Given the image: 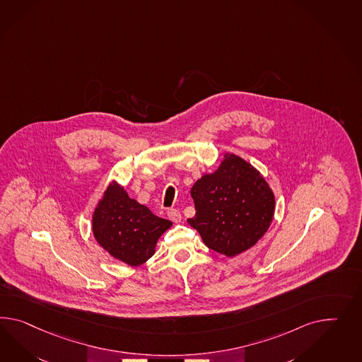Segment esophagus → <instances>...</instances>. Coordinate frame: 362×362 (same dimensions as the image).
<instances>
[{"instance_id": "34e87169", "label": "esophagus", "mask_w": 362, "mask_h": 362, "mask_svg": "<svg viewBox=\"0 0 362 362\" xmlns=\"http://www.w3.org/2000/svg\"><path fill=\"white\" fill-rule=\"evenodd\" d=\"M167 216H168V218L173 221V223H180L182 221V214L177 211V209H168L167 211Z\"/></svg>"}]
</instances>
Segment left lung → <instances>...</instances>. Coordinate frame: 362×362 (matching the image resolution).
Listing matches in <instances>:
<instances>
[{
	"label": "left lung",
	"mask_w": 362,
	"mask_h": 362,
	"mask_svg": "<svg viewBox=\"0 0 362 362\" xmlns=\"http://www.w3.org/2000/svg\"><path fill=\"white\" fill-rule=\"evenodd\" d=\"M196 214L187 223L206 247L233 258L253 247L273 223L275 195L264 175L233 153L191 188Z\"/></svg>",
	"instance_id": "8db88e82"
}]
</instances>
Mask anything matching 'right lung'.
<instances>
[{"instance_id": "obj_1", "label": "right lung", "mask_w": 362, "mask_h": 362, "mask_svg": "<svg viewBox=\"0 0 362 362\" xmlns=\"http://www.w3.org/2000/svg\"><path fill=\"white\" fill-rule=\"evenodd\" d=\"M173 225L129 197L116 180L107 185L92 212V233L113 259L136 267L156 253L159 237Z\"/></svg>"}]
</instances>
